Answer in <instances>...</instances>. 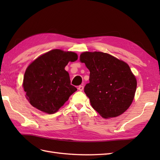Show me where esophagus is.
I'll use <instances>...</instances> for the list:
<instances>
[{"mask_svg":"<svg viewBox=\"0 0 160 160\" xmlns=\"http://www.w3.org/2000/svg\"><path fill=\"white\" fill-rule=\"evenodd\" d=\"M83 89H84V87L82 85H80L79 87H78V89L79 90V91H82L83 90Z\"/></svg>","mask_w":160,"mask_h":160,"instance_id":"esophagus-1","label":"esophagus"}]
</instances>
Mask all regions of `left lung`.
<instances>
[{
  "mask_svg": "<svg viewBox=\"0 0 160 160\" xmlns=\"http://www.w3.org/2000/svg\"><path fill=\"white\" fill-rule=\"evenodd\" d=\"M81 62L90 71L84 93L91 106L104 118L117 117L130 107L137 81L130 67L123 61L103 52H84Z\"/></svg>",
  "mask_w": 160,
  "mask_h": 160,
  "instance_id": "8db88e82",
  "label": "left lung"
}]
</instances>
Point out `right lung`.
I'll return each mask as SVG.
<instances>
[{
  "label": "right lung",
  "mask_w": 160,
  "mask_h": 160,
  "mask_svg": "<svg viewBox=\"0 0 160 160\" xmlns=\"http://www.w3.org/2000/svg\"><path fill=\"white\" fill-rule=\"evenodd\" d=\"M78 55L71 52L53 49L36 59L27 68L23 88L33 107L53 114L69 100L77 89L71 85L69 73L64 69Z\"/></svg>",
  "instance_id": "obj_1"
}]
</instances>
